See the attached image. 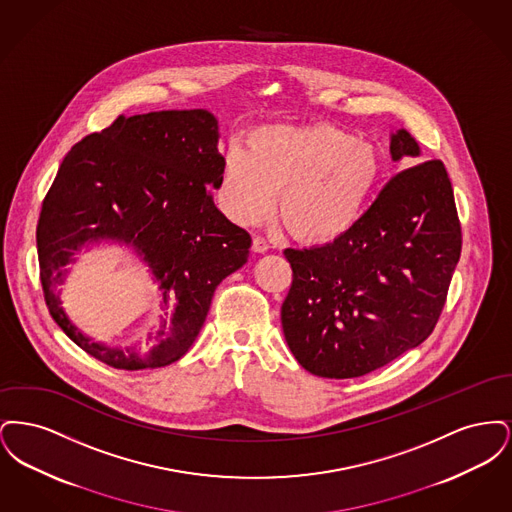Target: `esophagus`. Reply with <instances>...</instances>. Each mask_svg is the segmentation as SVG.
<instances>
[{
	"label": "esophagus",
	"instance_id": "esophagus-1",
	"mask_svg": "<svg viewBox=\"0 0 512 512\" xmlns=\"http://www.w3.org/2000/svg\"><path fill=\"white\" fill-rule=\"evenodd\" d=\"M253 251H255V253H267V240H265V238H261V236H255V238H253Z\"/></svg>",
	"mask_w": 512,
	"mask_h": 512
}]
</instances>
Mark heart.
Masks as SVG:
<instances>
[{"label": "heart", "instance_id": "heart-1", "mask_svg": "<svg viewBox=\"0 0 512 512\" xmlns=\"http://www.w3.org/2000/svg\"><path fill=\"white\" fill-rule=\"evenodd\" d=\"M382 172L368 140L328 122L265 124L226 151L219 197L224 213L251 226L278 213L297 240L330 244L361 219Z\"/></svg>", "mask_w": 512, "mask_h": 512}]
</instances>
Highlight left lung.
<instances>
[{
    "label": "left lung",
    "instance_id": "obj_1",
    "mask_svg": "<svg viewBox=\"0 0 512 512\" xmlns=\"http://www.w3.org/2000/svg\"><path fill=\"white\" fill-rule=\"evenodd\" d=\"M391 161H420L399 128ZM461 224L441 161L395 174L340 240L286 249L292 288L282 328L297 363L322 378H357L426 340L461 257Z\"/></svg>",
    "mask_w": 512,
    "mask_h": 512
}]
</instances>
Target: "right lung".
I'll return each instance as SVG.
<instances>
[{
	"instance_id": "obj_1",
	"label": "right lung",
	"mask_w": 512,
	"mask_h": 512,
	"mask_svg": "<svg viewBox=\"0 0 512 512\" xmlns=\"http://www.w3.org/2000/svg\"><path fill=\"white\" fill-rule=\"evenodd\" d=\"M219 121L205 109L121 115L86 136L61 163L38 220L40 280L49 315L101 363L159 368L192 347L220 282L244 267L251 236L226 219L219 190ZM130 246L162 293L160 326L144 354L109 348L78 331L58 286L92 244Z\"/></svg>"
}]
</instances>
